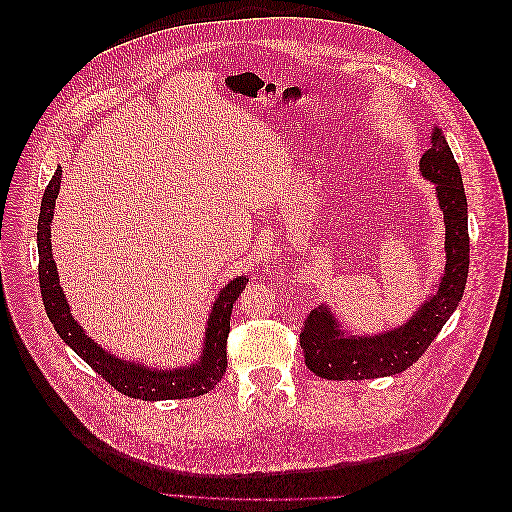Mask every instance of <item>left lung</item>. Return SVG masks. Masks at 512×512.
<instances>
[{"label": "left lung", "mask_w": 512, "mask_h": 512, "mask_svg": "<svg viewBox=\"0 0 512 512\" xmlns=\"http://www.w3.org/2000/svg\"><path fill=\"white\" fill-rule=\"evenodd\" d=\"M418 168L433 183L444 215V269L433 282V292L410 320L391 331L352 335L342 327L331 305L320 303L312 309L301 333V348L305 365L320 378L371 380L401 374L421 359L463 297L470 267L468 200L442 128H433L431 145Z\"/></svg>", "instance_id": "left-lung-1"}]
</instances>
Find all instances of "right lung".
Masks as SVG:
<instances>
[{
	"label": "right lung",
	"instance_id": "add662e5",
	"mask_svg": "<svg viewBox=\"0 0 512 512\" xmlns=\"http://www.w3.org/2000/svg\"><path fill=\"white\" fill-rule=\"evenodd\" d=\"M61 185V166H57L53 179L49 181L42 196L40 218H38V277L40 292L46 316L53 322L59 337L81 356V359L102 376L108 384L119 393L143 399V401H160V399H188L198 397L211 391L218 384L226 371V339L230 333V314L232 303L239 299L245 284L250 282L247 275H237L218 292V299L213 301L211 312L205 327L203 350L198 359L183 367H153L138 361H126L121 356L104 350L100 344L91 339L79 322L74 320L64 290L59 286L57 265L51 252V226L55 198Z\"/></svg>",
	"mask_w": 512,
	"mask_h": 512
}]
</instances>
